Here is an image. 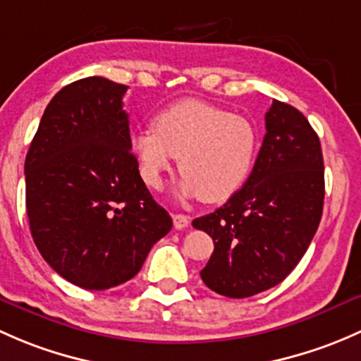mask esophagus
<instances>
[{
    "mask_svg": "<svg viewBox=\"0 0 361 361\" xmlns=\"http://www.w3.org/2000/svg\"><path fill=\"white\" fill-rule=\"evenodd\" d=\"M173 226H176L177 229L188 228L189 217H188V215H184V214H176V215H173Z\"/></svg>",
    "mask_w": 361,
    "mask_h": 361,
    "instance_id": "1",
    "label": "esophagus"
}]
</instances>
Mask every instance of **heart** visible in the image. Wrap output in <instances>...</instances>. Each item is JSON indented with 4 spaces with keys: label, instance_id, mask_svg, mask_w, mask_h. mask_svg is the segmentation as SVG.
I'll use <instances>...</instances> for the list:
<instances>
[{
    "label": "heart",
    "instance_id": "1",
    "mask_svg": "<svg viewBox=\"0 0 361 361\" xmlns=\"http://www.w3.org/2000/svg\"><path fill=\"white\" fill-rule=\"evenodd\" d=\"M261 133L243 114L202 100H182L156 114L154 128L137 130L132 149L142 179L161 189L163 176L179 158L180 195L222 203L236 195L252 176Z\"/></svg>",
    "mask_w": 361,
    "mask_h": 361
}]
</instances>
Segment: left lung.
Segmentation results:
<instances>
[{"mask_svg": "<svg viewBox=\"0 0 361 361\" xmlns=\"http://www.w3.org/2000/svg\"><path fill=\"white\" fill-rule=\"evenodd\" d=\"M323 198L317 132L300 111L273 100L252 176L221 208L192 221L214 240L200 273L207 287L243 299L281 283L317 233Z\"/></svg>", "mask_w": 361, "mask_h": 361, "instance_id": "8db88e82", "label": "left lung"}]
</instances>
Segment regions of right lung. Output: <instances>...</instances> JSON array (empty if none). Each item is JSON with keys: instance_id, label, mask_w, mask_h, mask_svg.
<instances>
[{"instance_id": "1", "label": "right lung", "mask_w": 361, "mask_h": 361, "mask_svg": "<svg viewBox=\"0 0 361 361\" xmlns=\"http://www.w3.org/2000/svg\"><path fill=\"white\" fill-rule=\"evenodd\" d=\"M125 85L100 76L62 88L25 156V207L39 254L62 278L107 290L135 276L172 217L132 154Z\"/></svg>"}]
</instances>
